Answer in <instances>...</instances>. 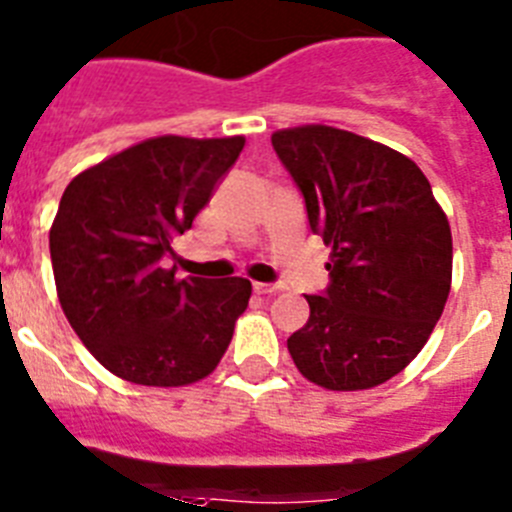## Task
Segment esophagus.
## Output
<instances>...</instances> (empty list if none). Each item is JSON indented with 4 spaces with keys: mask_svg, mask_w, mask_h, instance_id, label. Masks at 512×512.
Returning a JSON list of instances; mask_svg holds the SVG:
<instances>
[{
    "mask_svg": "<svg viewBox=\"0 0 512 512\" xmlns=\"http://www.w3.org/2000/svg\"><path fill=\"white\" fill-rule=\"evenodd\" d=\"M252 288H255L257 296H273V293L281 291L283 286H278V283H255Z\"/></svg>",
    "mask_w": 512,
    "mask_h": 512,
    "instance_id": "esophagus-1",
    "label": "esophagus"
}]
</instances>
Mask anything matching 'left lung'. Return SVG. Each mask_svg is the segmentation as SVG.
<instances>
[{
    "label": "left lung",
    "instance_id": "1",
    "mask_svg": "<svg viewBox=\"0 0 512 512\" xmlns=\"http://www.w3.org/2000/svg\"><path fill=\"white\" fill-rule=\"evenodd\" d=\"M273 149L330 247V286L306 296L309 319L288 337L306 379L371 389L422 350L451 291V226L412 159L358 133L301 126Z\"/></svg>",
    "mask_w": 512,
    "mask_h": 512
}]
</instances>
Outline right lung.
Returning a JSON list of instances; mask_svg holds the SVG:
<instances>
[{
	"mask_svg": "<svg viewBox=\"0 0 512 512\" xmlns=\"http://www.w3.org/2000/svg\"><path fill=\"white\" fill-rule=\"evenodd\" d=\"M242 149V136H159L66 185L48 237L56 291L79 340L115 376L185 386L219 366L252 283L177 278L162 262Z\"/></svg>",
	"mask_w": 512,
	"mask_h": 512,
	"instance_id": "right-lung-1",
	"label": "right lung"
}]
</instances>
